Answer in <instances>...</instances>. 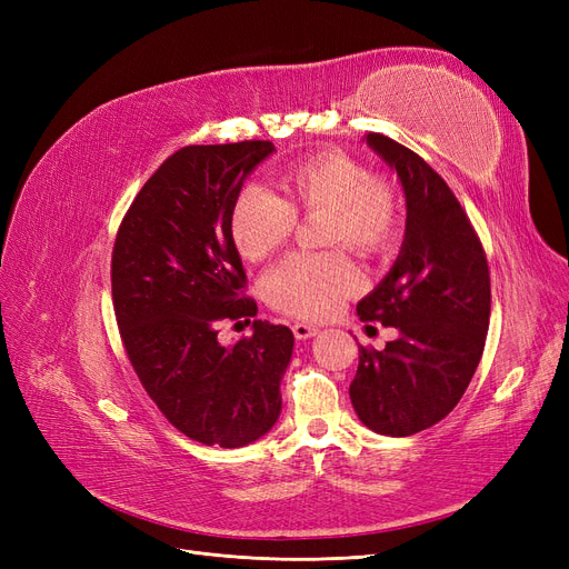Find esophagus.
Instances as JSON below:
<instances>
[{"instance_id": "1", "label": "esophagus", "mask_w": 569, "mask_h": 569, "mask_svg": "<svg viewBox=\"0 0 569 569\" xmlns=\"http://www.w3.org/2000/svg\"><path fill=\"white\" fill-rule=\"evenodd\" d=\"M292 333H296L298 340H307V338H315L319 333V328L311 323H292Z\"/></svg>"}]
</instances>
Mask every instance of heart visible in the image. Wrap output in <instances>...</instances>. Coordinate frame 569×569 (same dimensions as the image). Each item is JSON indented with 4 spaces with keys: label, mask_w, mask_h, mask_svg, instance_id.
<instances>
[{
    "label": "heart",
    "mask_w": 569,
    "mask_h": 569,
    "mask_svg": "<svg viewBox=\"0 0 569 569\" xmlns=\"http://www.w3.org/2000/svg\"><path fill=\"white\" fill-rule=\"evenodd\" d=\"M281 196L260 187L236 193L229 233L246 260H264L296 233L298 217L321 214L319 241L345 246L359 258L388 254L405 227L397 189L357 158L321 151L292 162L279 179ZM269 302L300 319H326L361 288L357 267L342 250L292 252L267 273Z\"/></svg>",
    "instance_id": "obj_1"
}]
</instances>
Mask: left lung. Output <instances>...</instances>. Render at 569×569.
I'll list each match as a JSON object with an SVG mask.
<instances>
[{"instance_id": "1", "label": "left lung", "mask_w": 569, "mask_h": 569, "mask_svg": "<svg viewBox=\"0 0 569 569\" xmlns=\"http://www.w3.org/2000/svg\"><path fill=\"white\" fill-rule=\"evenodd\" d=\"M366 143L397 170L407 196V236L378 288L357 305L361 321L395 326L385 350L359 345L352 407L366 428L409 437L439 423L463 397L482 359L491 283L478 231L447 181L399 141Z\"/></svg>"}]
</instances>
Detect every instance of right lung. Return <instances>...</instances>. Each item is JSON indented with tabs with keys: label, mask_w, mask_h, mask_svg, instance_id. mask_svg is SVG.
<instances>
[{
	"label": "right lung",
	"mask_w": 569,
	"mask_h": 569,
	"mask_svg": "<svg viewBox=\"0 0 569 569\" xmlns=\"http://www.w3.org/2000/svg\"><path fill=\"white\" fill-rule=\"evenodd\" d=\"M271 141L184 146L124 212L111 260L124 352L160 413L200 445L243 447L281 413L292 331L258 315L229 233V208ZM222 320L253 336L222 346Z\"/></svg>",
	"instance_id": "add662e5"
}]
</instances>
